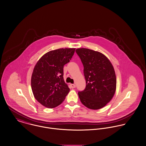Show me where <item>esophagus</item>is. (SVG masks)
<instances>
[{"instance_id":"34e87169","label":"esophagus","mask_w":146,"mask_h":146,"mask_svg":"<svg viewBox=\"0 0 146 146\" xmlns=\"http://www.w3.org/2000/svg\"><path fill=\"white\" fill-rule=\"evenodd\" d=\"M70 87H71L72 88H74L76 87V85H75L74 84H70Z\"/></svg>"}]
</instances>
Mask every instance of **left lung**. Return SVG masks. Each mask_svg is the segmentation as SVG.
I'll return each instance as SVG.
<instances>
[{
  "mask_svg": "<svg viewBox=\"0 0 146 146\" xmlns=\"http://www.w3.org/2000/svg\"><path fill=\"white\" fill-rule=\"evenodd\" d=\"M76 51L83 65L86 81L85 89L78 93L81 102L90 109H101L115 93L116 78L113 66L98 51L86 48H79Z\"/></svg>",
  "mask_w": 146,
  "mask_h": 146,
  "instance_id": "8db88e82",
  "label": "left lung"
}]
</instances>
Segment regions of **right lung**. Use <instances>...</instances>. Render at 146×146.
I'll use <instances>...</instances> for the list:
<instances>
[{"mask_svg":"<svg viewBox=\"0 0 146 146\" xmlns=\"http://www.w3.org/2000/svg\"><path fill=\"white\" fill-rule=\"evenodd\" d=\"M75 48H62L45 54L34 67L31 88L36 100L48 108L60 105L70 89L63 78L64 65L69 63Z\"/></svg>","mask_w":146,"mask_h":146,"instance_id":"add662e5","label":"right lung"}]
</instances>
